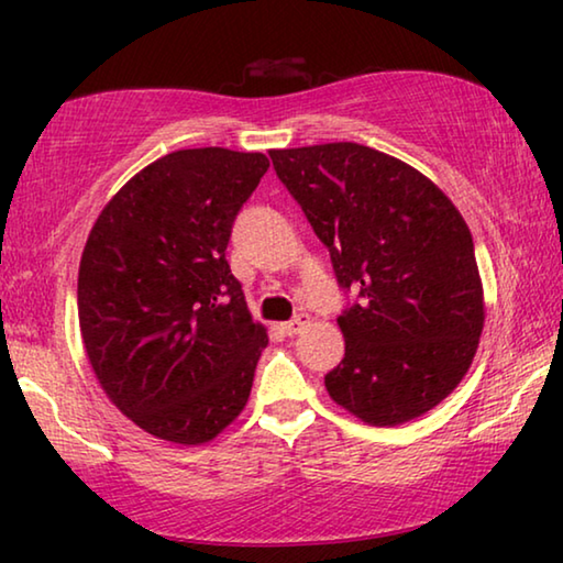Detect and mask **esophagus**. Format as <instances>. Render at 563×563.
Listing matches in <instances>:
<instances>
[{"mask_svg": "<svg viewBox=\"0 0 563 563\" xmlns=\"http://www.w3.org/2000/svg\"><path fill=\"white\" fill-rule=\"evenodd\" d=\"M310 325V316H308V312H300V316L298 318H292V320H288V322H283V325H280V330L285 332V335H298V332H302L305 328H308Z\"/></svg>", "mask_w": 563, "mask_h": 563, "instance_id": "obj_1", "label": "esophagus"}]
</instances>
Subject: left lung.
<instances>
[{
	"mask_svg": "<svg viewBox=\"0 0 563 563\" xmlns=\"http://www.w3.org/2000/svg\"><path fill=\"white\" fill-rule=\"evenodd\" d=\"M273 168L360 302L338 318L345 357L332 402L373 427L430 412L479 347L484 290L454 203L405 161L340 141L273 148Z\"/></svg>",
	"mask_w": 563,
	"mask_h": 563,
	"instance_id": "obj_1",
	"label": "left lung"
}]
</instances>
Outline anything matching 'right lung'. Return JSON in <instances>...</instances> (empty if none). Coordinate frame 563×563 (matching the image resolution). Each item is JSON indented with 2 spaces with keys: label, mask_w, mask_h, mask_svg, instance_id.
Here are the masks:
<instances>
[{
  "label": "right lung",
  "mask_w": 563,
  "mask_h": 563,
  "mask_svg": "<svg viewBox=\"0 0 563 563\" xmlns=\"http://www.w3.org/2000/svg\"><path fill=\"white\" fill-rule=\"evenodd\" d=\"M271 161L184 148L103 206L79 265V328L107 397L141 430L203 444L243 412L268 332L225 261Z\"/></svg>",
  "instance_id": "right-lung-1"
}]
</instances>
